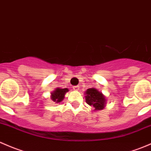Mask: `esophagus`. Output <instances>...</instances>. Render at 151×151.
Here are the masks:
<instances>
[{"instance_id": "obj_1", "label": "esophagus", "mask_w": 151, "mask_h": 151, "mask_svg": "<svg viewBox=\"0 0 151 151\" xmlns=\"http://www.w3.org/2000/svg\"><path fill=\"white\" fill-rule=\"evenodd\" d=\"M73 89H74V90H75V91H78V90H80V87H79V86H74V87H73Z\"/></svg>"}]
</instances>
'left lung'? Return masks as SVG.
I'll return each instance as SVG.
<instances>
[{"label":"left lung","mask_w":151,"mask_h":151,"mask_svg":"<svg viewBox=\"0 0 151 151\" xmlns=\"http://www.w3.org/2000/svg\"><path fill=\"white\" fill-rule=\"evenodd\" d=\"M85 101L90 106H93L95 110H102L106 104V97L96 88H90L85 91Z\"/></svg>","instance_id":"8db88e82"}]
</instances>
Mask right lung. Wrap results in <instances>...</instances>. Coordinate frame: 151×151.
I'll return each mask as SVG.
<instances>
[{
	"label": "right lung",
	"instance_id": "right-lung-1",
	"mask_svg": "<svg viewBox=\"0 0 151 151\" xmlns=\"http://www.w3.org/2000/svg\"><path fill=\"white\" fill-rule=\"evenodd\" d=\"M68 91H69L68 88H56L53 93H50L51 94V96H50L51 100H53V102H55V104H59L60 102L63 101L65 94Z\"/></svg>",
	"mask_w": 151,
	"mask_h": 151
}]
</instances>
